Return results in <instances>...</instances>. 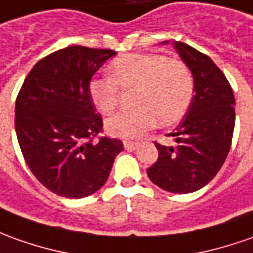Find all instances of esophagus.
<instances>
[{"label": "esophagus", "mask_w": 253, "mask_h": 253, "mask_svg": "<svg viewBox=\"0 0 253 253\" xmlns=\"http://www.w3.org/2000/svg\"><path fill=\"white\" fill-rule=\"evenodd\" d=\"M140 147L137 142H130V141H126L125 142V149H127V151H134V149H137Z\"/></svg>", "instance_id": "obj_1"}]
</instances>
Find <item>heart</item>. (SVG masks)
<instances>
[{"mask_svg": "<svg viewBox=\"0 0 253 253\" xmlns=\"http://www.w3.org/2000/svg\"><path fill=\"white\" fill-rule=\"evenodd\" d=\"M120 90H135V109L106 120V131L123 140H138L156 126L174 125L183 119L194 95V76L187 63L159 54H127L109 65V77H94L88 95L104 115L119 104Z\"/></svg>", "mask_w": 253, "mask_h": 253, "instance_id": "1", "label": "heart"}]
</instances>
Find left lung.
<instances>
[{"mask_svg":"<svg viewBox=\"0 0 253 253\" xmlns=\"http://www.w3.org/2000/svg\"><path fill=\"white\" fill-rule=\"evenodd\" d=\"M173 45L191 70L195 94L174 133L168 134L174 137L176 145L155 142L159 155L147 174L165 191L188 194L205 187L227 158L235 99L228 80L208 55L180 41Z\"/></svg>","mask_w":253,"mask_h":253,"instance_id":"8db88e82","label":"left lung"}]
</instances>
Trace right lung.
<instances>
[{
	"label": "right lung",
	"mask_w": 253,
	"mask_h": 253,
	"mask_svg": "<svg viewBox=\"0 0 253 253\" xmlns=\"http://www.w3.org/2000/svg\"><path fill=\"white\" fill-rule=\"evenodd\" d=\"M112 49L72 45L39 61L23 82L15 130L26 163L49 191L79 199L106 183L122 141L101 137L102 118L88 95L94 73Z\"/></svg>",
	"instance_id": "1"
}]
</instances>
